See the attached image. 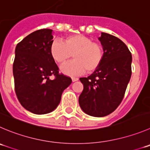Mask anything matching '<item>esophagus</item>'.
I'll use <instances>...</instances> for the list:
<instances>
[{
    "mask_svg": "<svg viewBox=\"0 0 150 150\" xmlns=\"http://www.w3.org/2000/svg\"><path fill=\"white\" fill-rule=\"evenodd\" d=\"M71 79H72V82H76V81H77L79 79L76 77H72L71 78Z\"/></svg>",
    "mask_w": 150,
    "mask_h": 150,
    "instance_id": "1",
    "label": "esophagus"
}]
</instances>
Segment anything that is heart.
I'll use <instances>...</instances> for the list:
<instances>
[{"mask_svg":"<svg viewBox=\"0 0 150 150\" xmlns=\"http://www.w3.org/2000/svg\"><path fill=\"white\" fill-rule=\"evenodd\" d=\"M50 54L58 64H62L73 54L72 61L61 66L62 74L76 76L86 71L92 73L98 69L104 59L102 44L94 42L89 37L74 35L66 37L63 41L57 39L50 45Z\"/></svg>","mask_w":150,"mask_h":150,"instance_id":"obj_1","label":"heart"}]
</instances>
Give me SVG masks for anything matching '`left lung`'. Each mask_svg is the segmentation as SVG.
<instances>
[{"label": "left lung", "mask_w": 150, "mask_h": 150, "mask_svg": "<svg viewBox=\"0 0 150 150\" xmlns=\"http://www.w3.org/2000/svg\"><path fill=\"white\" fill-rule=\"evenodd\" d=\"M99 40L103 46V61L91 75L79 79L84 86L79 97L80 108L94 117L106 116L119 107L132 74V55L127 46L104 32Z\"/></svg>", "instance_id": "8db88e82"}]
</instances>
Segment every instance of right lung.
I'll return each mask as SVG.
<instances>
[{"label": "right lung", "mask_w": 150, "mask_h": 150, "mask_svg": "<svg viewBox=\"0 0 150 150\" xmlns=\"http://www.w3.org/2000/svg\"><path fill=\"white\" fill-rule=\"evenodd\" d=\"M52 31L48 28L34 31L15 48L13 76L17 97L25 110L38 115L54 110L63 91L72 82L59 74L50 54Z\"/></svg>", "instance_id": "add662e5"}]
</instances>
